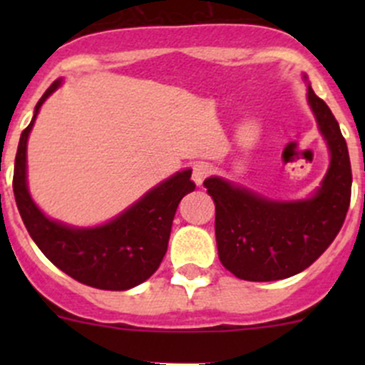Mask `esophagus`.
Here are the masks:
<instances>
[{"label": "esophagus", "mask_w": 365, "mask_h": 365, "mask_svg": "<svg viewBox=\"0 0 365 365\" xmlns=\"http://www.w3.org/2000/svg\"><path fill=\"white\" fill-rule=\"evenodd\" d=\"M210 173H212V169H210L208 164H205V162H196V164L192 165V182L196 183L197 187H201L205 180L210 176Z\"/></svg>", "instance_id": "esophagus-1"}]
</instances>
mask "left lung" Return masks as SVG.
Listing matches in <instances>:
<instances>
[{"mask_svg": "<svg viewBox=\"0 0 365 365\" xmlns=\"http://www.w3.org/2000/svg\"><path fill=\"white\" fill-rule=\"evenodd\" d=\"M307 102L330 153L325 178L311 196L270 200L220 176L203 183L215 203L220 263L244 281H279L300 274L327 251L346 219L351 197L348 146L332 111L311 84Z\"/></svg>", "mask_w": 365, "mask_h": 365, "instance_id": "1", "label": "left lung"}]
</instances>
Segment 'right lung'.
Returning a JSON list of instances; mask_svg holds the SVG:
<instances>
[{
  "mask_svg": "<svg viewBox=\"0 0 365 365\" xmlns=\"http://www.w3.org/2000/svg\"><path fill=\"white\" fill-rule=\"evenodd\" d=\"M61 86L54 81L21 134L14 168V196L23 222L38 249L61 272L98 289L125 292L152 277L168 251L176 208L196 189L192 169L175 173L157 183L134 205L101 226L77 227L47 217L28 189V138L43 102Z\"/></svg>",
  "mask_w": 365,
  "mask_h": 365,
  "instance_id": "add662e5",
  "label": "right lung"
}]
</instances>
